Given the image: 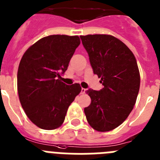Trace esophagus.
I'll return each mask as SVG.
<instances>
[{
	"instance_id": "esophagus-1",
	"label": "esophagus",
	"mask_w": 160,
	"mask_h": 160,
	"mask_svg": "<svg viewBox=\"0 0 160 160\" xmlns=\"http://www.w3.org/2000/svg\"><path fill=\"white\" fill-rule=\"evenodd\" d=\"M86 92V89L85 88H81V94H84Z\"/></svg>"
}]
</instances>
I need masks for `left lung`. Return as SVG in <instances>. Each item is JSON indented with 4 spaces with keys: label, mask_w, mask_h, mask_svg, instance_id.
Returning <instances> with one entry per match:
<instances>
[{
    "label": "left lung",
    "mask_w": 160,
    "mask_h": 160,
    "mask_svg": "<svg viewBox=\"0 0 160 160\" xmlns=\"http://www.w3.org/2000/svg\"><path fill=\"white\" fill-rule=\"evenodd\" d=\"M95 74L103 85L101 91H86L91 104L84 108L95 130L107 132L118 127L133 109L141 77L135 56L125 43L110 35H81Z\"/></svg>",
    "instance_id": "obj_1"
}]
</instances>
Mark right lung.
Segmentation results:
<instances>
[{"instance_id": "add662e5", "label": "right lung", "mask_w": 160, "mask_h": 160, "mask_svg": "<svg viewBox=\"0 0 160 160\" xmlns=\"http://www.w3.org/2000/svg\"><path fill=\"white\" fill-rule=\"evenodd\" d=\"M80 44L77 35H49L30 46L22 57L17 72L19 102L28 118L40 129L59 128L81 92L80 83L66 85L61 80Z\"/></svg>"}]
</instances>
